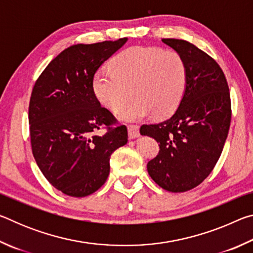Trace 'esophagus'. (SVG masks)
Here are the masks:
<instances>
[{
	"label": "esophagus",
	"mask_w": 253,
	"mask_h": 253,
	"mask_svg": "<svg viewBox=\"0 0 253 253\" xmlns=\"http://www.w3.org/2000/svg\"><path fill=\"white\" fill-rule=\"evenodd\" d=\"M128 136H129L130 139L139 137V127L137 125H128Z\"/></svg>",
	"instance_id": "esophagus-1"
}]
</instances>
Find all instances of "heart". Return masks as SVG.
Masks as SVG:
<instances>
[{"label":"heart","instance_id":"1","mask_svg":"<svg viewBox=\"0 0 253 253\" xmlns=\"http://www.w3.org/2000/svg\"><path fill=\"white\" fill-rule=\"evenodd\" d=\"M187 71L183 58L172 50L132 46L111 62V70H99L93 77L97 99L125 121L153 114L163 118L173 114L186 88Z\"/></svg>","mask_w":253,"mask_h":253}]
</instances>
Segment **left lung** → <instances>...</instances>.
<instances>
[{
    "label": "left lung",
    "instance_id": "1",
    "mask_svg": "<svg viewBox=\"0 0 253 253\" xmlns=\"http://www.w3.org/2000/svg\"><path fill=\"white\" fill-rule=\"evenodd\" d=\"M162 41L185 62V92L172 117L139 131L160 143L158 155L147 163L149 176L181 193L202 183L219 161L231 123L230 91L223 71L204 51L185 40Z\"/></svg>",
    "mask_w": 253,
    "mask_h": 253
}]
</instances>
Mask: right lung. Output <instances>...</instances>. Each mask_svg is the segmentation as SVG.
Segmentation results:
<instances>
[{
    "instance_id": "obj_1",
    "label": "right lung",
    "mask_w": 253,
    "mask_h": 253,
    "mask_svg": "<svg viewBox=\"0 0 253 253\" xmlns=\"http://www.w3.org/2000/svg\"><path fill=\"white\" fill-rule=\"evenodd\" d=\"M127 38L71 45L58 54L34 84L29 105L32 153L51 185L84 198L104 185L110 155L127 144V128L100 106L93 76ZM101 126L102 135L96 134Z\"/></svg>"
}]
</instances>
